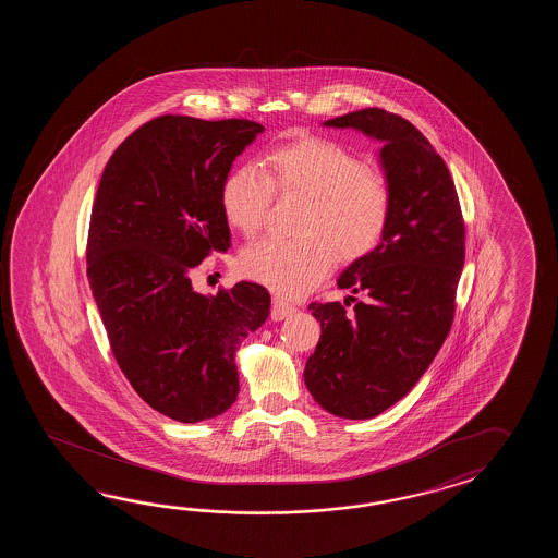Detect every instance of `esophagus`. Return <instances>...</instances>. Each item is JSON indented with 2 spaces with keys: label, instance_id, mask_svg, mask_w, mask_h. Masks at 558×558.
Returning a JSON list of instances; mask_svg holds the SVG:
<instances>
[{
  "label": "esophagus",
  "instance_id": "1",
  "mask_svg": "<svg viewBox=\"0 0 558 558\" xmlns=\"http://www.w3.org/2000/svg\"><path fill=\"white\" fill-rule=\"evenodd\" d=\"M295 311V305L287 303V301H283V299H279V296H274V301H271V319H287V317H291V315H293Z\"/></svg>",
  "mask_w": 558,
  "mask_h": 558
}]
</instances>
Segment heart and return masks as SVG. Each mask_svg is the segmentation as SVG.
<instances>
[{"label":"heart","mask_w":558,"mask_h":558,"mask_svg":"<svg viewBox=\"0 0 558 558\" xmlns=\"http://www.w3.org/2000/svg\"><path fill=\"white\" fill-rule=\"evenodd\" d=\"M269 171L238 167L223 183L227 223L255 238L269 214L275 191L307 197L299 241L269 238L239 257V269L284 296L311 291L331 274L337 255L365 259L379 247L391 219V185L359 155L317 135H303L267 155Z\"/></svg>","instance_id":"1"}]
</instances>
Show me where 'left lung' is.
Segmentation results:
<instances>
[{"mask_svg": "<svg viewBox=\"0 0 558 558\" xmlns=\"http://www.w3.org/2000/svg\"><path fill=\"white\" fill-rule=\"evenodd\" d=\"M383 142L391 185L379 247L351 263L337 284L365 301L311 303L320 339L305 365L313 399L332 415L371 418L403 399L451 331L464 265V221L451 173L411 121L368 107L325 121Z\"/></svg>", "mask_w": 558, "mask_h": 558, "instance_id": "8db88e82", "label": "left lung"}]
</instances>
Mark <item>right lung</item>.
Masks as SVG:
<instances>
[{"instance_id": "right-lung-1", "label": "right lung", "mask_w": 558, "mask_h": 558, "mask_svg": "<svg viewBox=\"0 0 558 558\" xmlns=\"http://www.w3.org/2000/svg\"><path fill=\"white\" fill-rule=\"evenodd\" d=\"M257 133L250 119H151L111 155L95 195L87 279L111 351L143 401L179 423L235 403V351L269 317L263 284L202 295L190 277L231 247L221 190Z\"/></svg>"}]
</instances>
